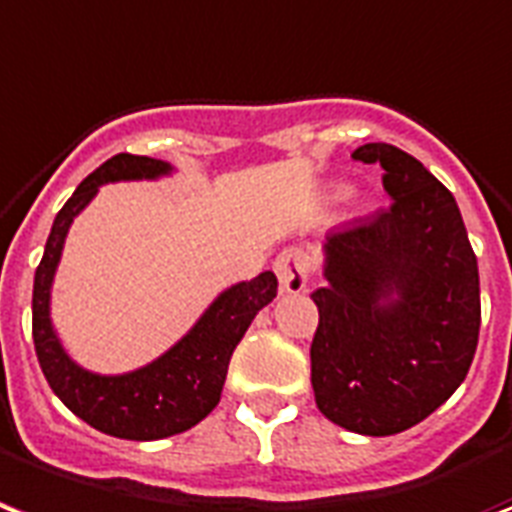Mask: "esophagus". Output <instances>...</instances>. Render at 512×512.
<instances>
[{
	"label": "esophagus",
	"instance_id": "34e87169",
	"mask_svg": "<svg viewBox=\"0 0 512 512\" xmlns=\"http://www.w3.org/2000/svg\"><path fill=\"white\" fill-rule=\"evenodd\" d=\"M275 272L281 281V292L300 294L308 286V278L313 272V256L305 248H286V251L275 259Z\"/></svg>",
	"mask_w": 512,
	"mask_h": 512
}]
</instances>
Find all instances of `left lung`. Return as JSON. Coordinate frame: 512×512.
Here are the masks:
<instances>
[{
    "mask_svg": "<svg viewBox=\"0 0 512 512\" xmlns=\"http://www.w3.org/2000/svg\"><path fill=\"white\" fill-rule=\"evenodd\" d=\"M390 207L324 242L327 286L311 384L319 412L346 431L390 436L436 412L464 382L480 335L477 259L453 193L393 144H363Z\"/></svg>",
    "mask_w": 512,
    "mask_h": 512,
    "instance_id": "1",
    "label": "left lung"
}]
</instances>
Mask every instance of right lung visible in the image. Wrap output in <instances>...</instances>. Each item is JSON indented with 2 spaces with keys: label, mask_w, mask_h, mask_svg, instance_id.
<instances>
[{
  "label": "right lung",
  "mask_w": 512,
  "mask_h": 512,
  "mask_svg": "<svg viewBox=\"0 0 512 512\" xmlns=\"http://www.w3.org/2000/svg\"><path fill=\"white\" fill-rule=\"evenodd\" d=\"M169 171L171 166L163 160L130 152H119L92 171L57 212L32 289V338L51 390L92 428L136 442L182 434L218 406L234 346L251 327L253 316L278 294V278L272 272H261L253 281L231 286L177 346L133 374H89L67 357L48 319V297L70 223L103 182L152 179Z\"/></svg>",
  "instance_id": "1"
}]
</instances>
